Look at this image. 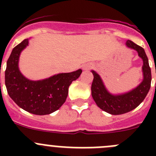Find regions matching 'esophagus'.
I'll return each mask as SVG.
<instances>
[{
	"mask_svg": "<svg viewBox=\"0 0 156 156\" xmlns=\"http://www.w3.org/2000/svg\"><path fill=\"white\" fill-rule=\"evenodd\" d=\"M93 67V65L91 64H85L83 66V70H87V69H90Z\"/></svg>",
	"mask_w": 156,
	"mask_h": 156,
	"instance_id": "34e87169",
	"label": "esophagus"
}]
</instances>
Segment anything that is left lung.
<instances>
[{
  "label": "left lung",
  "mask_w": 156,
  "mask_h": 156,
  "mask_svg": "<svg viewBox=\"0 0 156 156\" xmlns=\"http://www.w3.org/2000/svg\"><path fill=\"white\" fill-rule=\"evenodd\" d=\"M126 47L136 51L143 61L141 69L143 80L136 87L125 93L112 94L106 88L100 75L94 70H91L94 75L91 85L92 98L101 109L112 115L124 114L137 108L145 98L151 87V69L144 48L129 40L126 41Z\"/></svg>",
  "instance_id": "8db88e82"
}]
</instances>
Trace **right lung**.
Instances as JSON below:
<instances>
[{"label": "right lung", "mask_w": 156, "mask_h": 156, "mask_svg": "<svg viewBox=\"0 0 156 156\" xmlns=\"http://www.w3.org/2000/svg\"><path fill=\"white\" fill-rule=\"evenodd\" d=\"M30 39H25L13 48L7 62L5 86L11 98L20 108L34 115H48L64 104L69 87L79 78L82 69L55 74L40 80H29L19 70V62Z\"/></svg>", "instance_id": "right-lung-1"}]
</instances>
